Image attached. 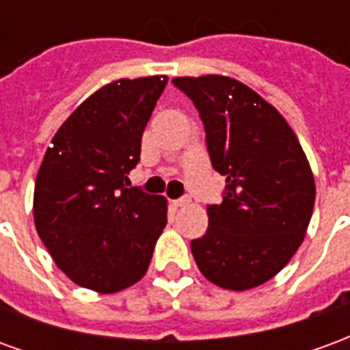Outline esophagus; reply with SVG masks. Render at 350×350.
Listing matches in <instances>:
<instances>
[{"label": "esophagus", "mask_w": 350, "mask_h": 350, "mask_svg": "<svg viewBox=\"0 0 350 350\" xmlns=\"http://www.w3.org/2000/svg\"><path fill=\"white\" fill-rule=\"evenodd\" d=\"M172 204H174L176 208H185V206L191 204V200L187 197H183V198H178V200H174Z\"/></svg>", "instance_id": "obj_1"}]
</instances>
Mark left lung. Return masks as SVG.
<instances>
[{
  "mask_svg": "<svg viewBox=\"0 0 350 350\" xmlns=\"http://www.w3.org/2000/svg\"><path fill=\"white\" fill-rule=\"evenodd\" d=\"M204 122L213 168L227 180L221 204L206 208L208 230L191 242L213 285L250 291L285 268L306 238L315 178L278 108L240 80L176 77Z\"/></svg>",
  "mask_w": 350,
  "mask_h": 350,
  "instance_id": "1",
  "label": "left lung"
}]
</instances>
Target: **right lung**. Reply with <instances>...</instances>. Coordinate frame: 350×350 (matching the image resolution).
Wrapping results in <instances>:
<instances>
[{
  "label": "right lung",
  "instance_id": "right-lung-1",
  "mask_svg": "<svg viewBox=\"0 0 350 350\" xmlns=\"http://www.w3.org/2000/svg\"><path fill=\"white\" fill-rule=\"evenodd\" d=\"M165 75L120 79L57 129L35 180L37 234L72 283L120 293L144 278L167 225V198L129 187Z\"/></svg>",
  "mask_w": 350,
  "mask_h": 350
}]
</instances>
